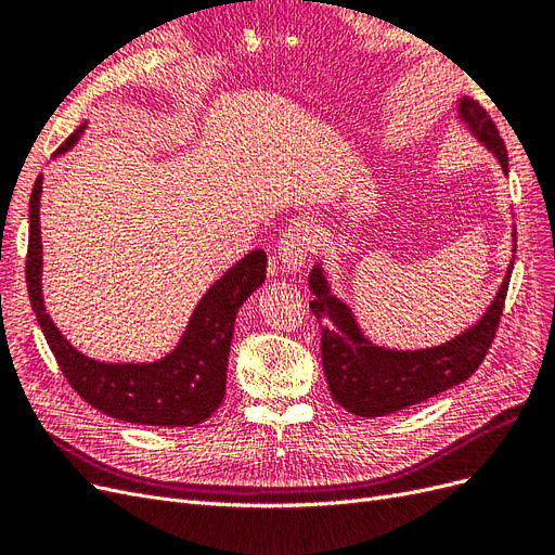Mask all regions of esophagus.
I'll use <instances>...</instances> for the list:
<instances>
[{
  "instance_id": "1",
  "label": "esophagus",
  "mask_w": 555,
  "mask_h": 555,
  "mask_svg": "<svg viewBox=\"0 0 555 555\" xmlns=\"http://www.w3.org/2000/svg\"><path fill=\"white\" fill-rule=\"evenodd\" d=\"M317 245V227L310 220H296L282 233L278 243V261L284 271L296 275L306 266Z\"/></svg>"
}]
</instances>
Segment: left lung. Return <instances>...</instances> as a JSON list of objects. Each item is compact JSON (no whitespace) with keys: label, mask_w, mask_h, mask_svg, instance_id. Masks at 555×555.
I'll list each match as a JSON object with an SVG mask.
<instances>
[{"label":"left lung","mask_w":555,"mask_h":555,"mask_svg":"<svg viewBox=\"0 0 555 555\" xmlns=\"http://www.w3.org/2000/svg\"><path fill=\"white\" fill-rule=\"evenodd\" d=\"M459 122L509 173L505 141L475 99L461 96ZM512 259L491 306L477 322L451 340L426 349H389L375 345L359 326L354 312L333 294L324 263L310 271V310L322 326V363L333 400L357 416H386L438 396L473 375L489 351L500 322L516 257V227L512 229Z\"/></svg>","instance_id":"8db88e82"}]
</instances>
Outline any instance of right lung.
<instances>
[{
  "instance_id": "add662e5",
  "label": "right lung",
  "mask_w": 555,
  "mask_h": 555,
  "mask_svg": "<svg viewBox=\"0 0 555 555\" xmlns=\"http://www.w3.org/2000/svg\"><path fill=\"white\" fill-rule=\"evenodd\" d=\"M86 127L88 122H82L60 145L55 157L69 153ZM41 192L43 178L39 176L29 196L27 292L48 347L53 349L74 391L94 410L127 424L180 428L206 422L224 400L233 322L238 308L266 280V251L251 249L210 284V289L196 304L178 345L166 357L150 363L96 361L64 338L43 304Z\"/></svg>"
}]
</instances>
